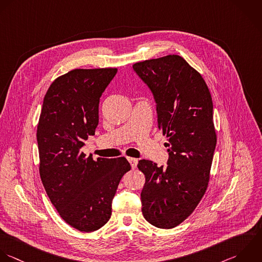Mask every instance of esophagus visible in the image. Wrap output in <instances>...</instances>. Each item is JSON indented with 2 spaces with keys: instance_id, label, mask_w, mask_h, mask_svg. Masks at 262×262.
Here are the masks:
<instances>
[{
  "instance_id": "1",
  "label": "esophagus",
  "mask_w": 262,
  "mask_h": 262,
  "mask_svg": "<svg viewBox=\"0 0 262 262\" xmlns=\"http://www.w3.org/2000/svg\"><path fill=\"white\" fill-rule=\"evenodd\" d=\"M127 160H128V162H129V164H130L132 168H133V169H135V168L137 167V164H138V159H136V158H132V157H127Z\"/></svg>"
}]
</instances>
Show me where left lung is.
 Returning a JSON list of instances; mask_svg holds the SVG:
<instances>
[{
    "mask_svg": "<svg viewBox=\"0 0 262 262\" xmlns=\"http://www.w3.org/2000/svg\"><path fill=\"white\" fill-rule=\"evenodd\" d=\"M133 68L153 93L158 128L169 147L166 167L146 159L138 163L146 179L142 212L152 226L172 229L193 213L208 187L216 145L212 99L202 75L179 55Z\"/></svg>",
    "mask_w": 262,
    "mask_h": 262,
    "instance_id": "1",
    "label": "left lung"
}]
</instances>
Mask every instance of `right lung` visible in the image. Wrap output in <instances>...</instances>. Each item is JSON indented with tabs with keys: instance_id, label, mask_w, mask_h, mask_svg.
<instances>
[{
	"instance_id": "right-lung-1",
	"label": "right lung",
	"mask_w": 262,
	"mask_h": 262,
	"mask_svg": "<svg viewBox=\"0 0 262 262\" xmlns=\"http://www.w3.org/2000/svg\"><path fill=\"white\" fill-rule=\"evenodd\" d=\"M116 68L72 69L50 85L36 129L39 176L52 204L72 228L90 233L112 213V199L130 165L124 157L96 160L80 151L99 123L102 93Z\"/></svg>"
}]
</instances>
